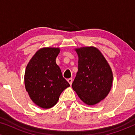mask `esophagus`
Returning <instances> with one entry per match:
<instances>
[{"mask_svg":"<svg viewBox=\"0 0 135 135\" xmlns=\"http://www.w3.org/2000/svg\"><path fill=\"white\" fill-rule=\"evenodd\" d=\"M67 80H68V82L69 83V84H70V85H72V83H73V79H72V78H70V79H68Z\"/></svg>","mask_w":135,"mask_h":135,"instance_id":"1","label":"esophagus"}]
</instances>
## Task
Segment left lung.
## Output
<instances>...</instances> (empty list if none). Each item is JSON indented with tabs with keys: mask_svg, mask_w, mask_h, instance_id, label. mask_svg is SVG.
<instances>
[{
	"mask_svg": "<svg viewBox=\"0 0 135 135\" xmlns=\"http://www.w3.org/2000/svg\"><path fill=\"white\" fill-rule=\"evenodd\" d=\"M75 50L79 56V68L72 86L83 102L96 104L110 91L113 79L111 69L96 48L83 47Z\"/></svg>",
	"mask_w": 135,
	"mask_h": 135,
	"instance_id": "obj_1",
	"label": "left lung"
}]
</instances>
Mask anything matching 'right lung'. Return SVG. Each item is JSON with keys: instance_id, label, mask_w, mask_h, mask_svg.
<instances>
[{"instance_id": "1", "label": "right lung", "mask_w": 135, "mask_h": 135, "mask_svg": "<svg viewBox=\"0 0 135 135\" xmlns=\"http://www.w3.org/2000/svg\"><path fill=\"white\" fill-rule=\"evenodd\" d=\"M58 48H44L34 55L25 74L26 90L31 99L40 108H52L62 91L70 86L56 63Z\"/></svg>"}]
</instances>
